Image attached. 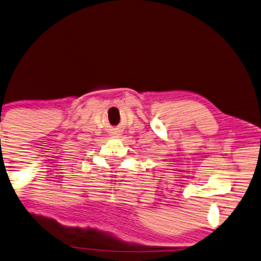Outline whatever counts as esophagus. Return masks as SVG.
<instances>
[{"instance_id":"1","label":"esophagus","mask_w":261,"mask_h":261,"mask_svg":"<svg viewBox=\"0 0 261 261\" xmlns=\"http://www.w3.org/2000/svg\"><path fill=\"white\" fill-rule=\"evenodd\" d=\"M112 135H113V136L114 137H119L120 136V135H121V133H120V131H114V133H112Z\"/></svg>"}]
</instances>
